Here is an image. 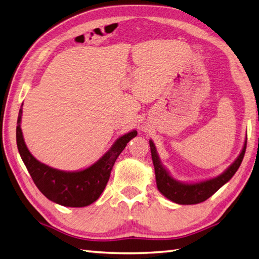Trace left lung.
Here are the masks:
<instances>
[{"instance_id": "obj_1", "label": "left lung", "mask_w": 259, "mask_h": 259, "mask_svg": "<svg viewBox=\"0 0 259 259\" xmlns=\"http://www.w3.org/2000/svg\"><path fill=\"white\" fill-rule=\"evenodd\" d=\"M149 144L153 167H155L158 190L160 191L164 197H167L169 200H171L176 203H179V205H195V203H199L207 200L208 198L211 197L222 186H224L227 181L232 179L235 172L238 170L241 161H243L247 146V138L240 155L236 159L234 163L230 164L226 171L223 172L216 178L196 184H184L180 183V181L175 180L171 176L169 175L167 170L163 168L160 160H159L158 153L153 142L150 140Z\"/></svg>"}]
</instances>
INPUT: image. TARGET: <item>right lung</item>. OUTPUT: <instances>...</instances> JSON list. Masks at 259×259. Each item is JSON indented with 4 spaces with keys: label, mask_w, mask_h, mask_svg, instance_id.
Listing matches in <instances>:
<instances>
[{
    "label": "right lung",
    "mask_w": 259,
    "mask_h": 259,
    "mask_svg": "<svg viewBox=\"0 0 259 259\" xmlns=\"http://www.w3.org/2000/svg\"><path fill=\"white\" fill-rule=\"evenodd\" d=\"M22 109L16 125V145L20 156L35 186L48 199L65 207H85L95 202L107 186L117 158L137 131L121 136L106 155L81 171H62L47 166L31 155L21 130Z\"/></svg>",
    "instance_id": "right-lung-1"
}]
</instances>
